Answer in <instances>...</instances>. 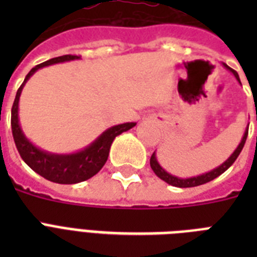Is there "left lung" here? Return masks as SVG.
<instances>
[{
	"label": "left lung",
	"instance_id": "left-lung-1",
	"mask_svg": "<svg viewBox=\"0 0 257 257\" xmlns=\"http://www.w3.org/2000/svg\"><path fill=\"white\" fill-rule=\"evenodd\" d=\"M221 65H223L227 70H229V72H231V73L235 76L236 80L239 81L240 85H241V82H240V78H239V74L236 73V70H233L232 68H229V66H228L227 64H224V62L221 64ZM256 120H257V117H256ZM248 125H247V128H245V131H244V135H243V137H241V141H240L239 145H237V148L233 151V153H232L231 156L228 157L227 160L224 161L223 164H220L219 167H216V168L211 169L209 172H205V173H201V175H197V176H192V177H177V176L172 175V173H168V172L165 171V169L161 167L160 163L157 161L156 152H153V155L151 156V168H152V171L155 172V175H156L157 177H160L163 181H165V183L169 184V185H173V187H177V188L197 187V185H203V184H205V183H209V181H212V180L216 179V177H219L221 173H224V172L227 171V169L229 168V167H231L233 163H235V160L237 159V156L240 155V152H241V149H243L244 144H245V140H247Z\"/></svg>",
	"mask_w": 257,
	"mask_h": 257
}]
</instances>
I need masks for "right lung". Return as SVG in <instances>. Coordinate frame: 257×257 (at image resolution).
<instances>
[{"mask_svg": "<svg viewBox=\"0 0 257 257\" xmlns=\"http://www.w3.org/2000/svg\"><path fill=\"white\" fill-rule=\"evenodd\" d=\"M73 60H80V57L66 54V56L52 58V60L42 62L40 65L34 66L33 69L26 74L22 85L17 90L13 108H12V132H13L14 143L20 152V156L36 173L42 176L44 179L57 184L81 183L98 173L108 160L109 151H110L113 140L118 135L126 132L136 125V122H124V124L110 126L101 133L96 140L86 145L85 148L72 153L48 152L45 149H41L37 145H34L25 136L21 124H20V117H18V102H20L22 89L28 80L38 69L54 65V64H60V62L73 61Z\"/></svg>", "mask_w": 257, "mask_h": 257, "instance_id": "obj_1", "label": "right lung"}]
</instances>
